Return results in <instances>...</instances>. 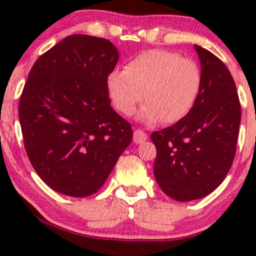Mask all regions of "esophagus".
<instances>
[{
    "label": "esophagus",
    "mask_w": 256,
    "mask_h": 256,
    "mask_svg": "<svg viewBox=\"0 0 256 256\" xmlns=\"http://www.w3.org/2000/svg\"><path fill=\"white\" fill-rule=\"evenodd\" d=\"M147 139H148V135H147L144 130H141V129H136V130H134L133 140L135 144H141L144 142V141H146Z\"/></svg>",
    "instance_id": "1"
}]
</instances>
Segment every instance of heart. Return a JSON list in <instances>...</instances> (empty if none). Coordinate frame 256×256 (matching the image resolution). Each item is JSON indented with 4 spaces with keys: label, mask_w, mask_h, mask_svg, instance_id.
Wrapping results in <instances>:
<instances>
[{
    "label": "heart",
    "mask_w": 256,
    "mask_h": 256,
    "mask_svg": "<svg viewBox=\"0 0 256 256\" xmlns=\"http://www.w3.org/2000/svg\"><path fill=\"white\" fill-rule=\"evenodd\" d=\"M106 86L114 105L123 115H132L145 97L147 102L140 111L142 121L175 123L194 106L201 72L196 62L175 51L151 49L129 60L124 70L111 72Z\"/></svg>",
    "instance_id": "1"
}]
</instances>
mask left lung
<instances>
[{
	"label": "left lung",
	"mask_w": 256,
	"mask_h": 256,
	"mask_svg": "<svg viewBox=\"0 0 256 256\" xmlns=\"http://www.w3.org/2000/svg\"><path fill=\"white\" fill-rule=\"evenodd\" d=\"M201 62L199 96L175 124L153 132V172L168 196L190 201L211 194L224 181L236 154L241 104L223 61L194 45Z\"/></svg>",
	"instance_id": "8db88e82"
}]
</instances>
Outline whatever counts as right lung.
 Listing matches in <instances>:
<instances>
[{
    "mask_svg": "<svg viewBox=\"0 0 256 256\" xmlns=\"http://www.w3.org/2000/svg\"><path fill=\"white\" fill-rule=\"evenodd\" d=\"M118 61L108 39L72 34L36 61L20 96L24 146L33 169L57 193H97L133 139L111 108L106 79Z\"/></svg>",
    "mask_w": 256,
    "mask_h": 256,
    "instance_id": "1",
    "label": "right lung"
}]
</instances>
